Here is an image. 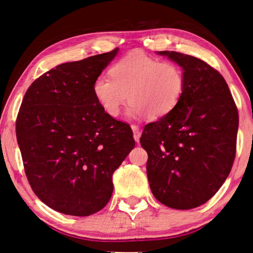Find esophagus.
Returning <instances> with one entry per match:
<instances>
[{"label": "esophagus", "mask_w": 253, "mask_h": 253, "mask_svg": "<svg viewBox=\"0 0 253 253\" xmlns=\"http://www.w3.org/2000/svg\"><path fill=\"white\" fill-rule=\"evenodd\" d=\"M131 129H132V131H133V138H134V140L137 141H139V138H140V134H141V132H140V129H139V126H131Z\"/></svg>", "instance_id": "esophagus-1"}]
</instances>
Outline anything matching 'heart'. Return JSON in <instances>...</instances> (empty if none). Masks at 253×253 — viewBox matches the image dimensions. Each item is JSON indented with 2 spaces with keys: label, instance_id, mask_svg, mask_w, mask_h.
<instances>
[{
  "label": "heart",
  "instance_id": "b5f03b06",
  "mask_svg": "<svg viewBox=\"0 0 253 253\" xmlns=\"http://www.w3.org/2000/svg\"><path fill=\"white\" fill-rule=\"evenodd\" d=\"M112 78L100 75L93 82V94L110 117L121 113L129 100L127 115L158 120L181 101L186 88L185 71L171 61H160L136 50L120 58L110 69Z\"/></svg>",
  "mask_w": 253,
  "mask_h": 253
}]
</instances>
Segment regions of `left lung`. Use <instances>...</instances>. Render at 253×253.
Listing matches in <instances>:
<instances>
[{
	"mask_svg": "<svg viewBox=\"0 0 253 253\" xmlns=\"http://www.w3.org/2000/svg\"><path fill=\"white\" fill-rule=\"evenodd\" d=\"M184 69L186 88L174 110L145 126L151 191L164 205L191 210L217 192L233 167L237 107L219 71L177 51H159Z\"/></svg>",
	"mask_w": 253,
	"mask_h": 253,
	"instance_id": "1",
	"label": "left lung"
}]
</instances>
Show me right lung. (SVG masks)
I'll return each mask as SVG.
<instances>
[{"instance_id": "right-lung-1", "label": "right lung", "mask_w": 253, "mask_h": 253, "mask_svg": "<svg viewBox=\"0 0 253 253\" xmlns=\"http://www.w3.org/2000/svg\"><path fill=\"white\" fill-rule=\"evenodd\" d=\"M117 51L57 65L24 95L16 136L26 177L38 198L60 213L102 210L114 171L134 147L130 126L107 115L92 89Z\"/></svg>"}]
</instances>
